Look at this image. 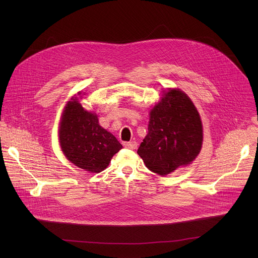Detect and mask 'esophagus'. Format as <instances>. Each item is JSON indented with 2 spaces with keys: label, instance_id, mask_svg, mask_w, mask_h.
<instances>
[{
  "label": "esophagus",
  "instance_id": "1",
  "mask_svg": "<svg viewBox=\"0 0 258 258\" xmlns=\"http://www.w3.org/2000/svg\"><path fill=\"white\" fill-rule=\"evenodd\" d=\"M123 145H124L125 148L131 149V150H135V149H137V147H138V144H137V142H135V141L126 142V143H124Z\"/></svg>",
  "mask_w": 258,
  "mask_h": 258
}]
</instances>
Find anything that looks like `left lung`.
Here are the masks:
<instances>
[{
  "instance_id": "1",
  "label": "left lung",
  "mask_w": 258,
  "mask_h": 258,
  "mask_svg": "<svg viewBox=\"0 0 258 258\" xmlns=\"http://www.w3.org/2000/svg\"><path fill=\"white\" fill-rule=\"evenodd\" d=\"M202 123L196 107L181 91L169 90L150 112L148 134L138 154L151 171L166 175L190 164L202 146Z\"/></svg>"
}]
</instances>
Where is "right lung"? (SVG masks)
Segmentation results:
<instances>
[{
  "instance_id": "add662e5",
  "label": "right lung",
  "mask_w": 258,
  "mask_h": 258,
  "mask_svg": "<svg viewBox=\"0 0 258 258\" xmlns=\"http://www.w3.org/2000/svg\"><path fill=\"white\" fill-rule=\"evenodd\" d=\"M60 143L68 160L91 172L104 170L112 156L122 149L116 138L99 124L97 115L88 112L77 99L65 107Z\"/></svg>"
}]
</instances>
